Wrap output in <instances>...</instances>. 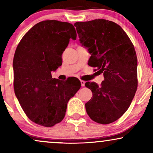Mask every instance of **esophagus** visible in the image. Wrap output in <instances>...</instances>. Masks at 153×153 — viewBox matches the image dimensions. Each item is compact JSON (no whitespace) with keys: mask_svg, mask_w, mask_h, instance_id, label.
Here are the masks:
<instances>
[{"mask_svg":"<svg viewBox=\"0 0 153 153\" xmlns=\"http://www.w3.org/2000/svg\"><path fill=\"white\" fill-rule=\"evenodd\" d=\"M80 82H81V84H82V86H84V85H85V82L83 80H81Z\"/></svg>","mask_w":153,"mask_h":153,"instance_id":"obj_1","label":"esophagus"}]
</instances>
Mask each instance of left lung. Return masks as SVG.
<instances>
[{"label":"left lung","instance_id":"8db88e82","mask_svg":"<svg viewBox=\"0 0 153 153\" xmlns=\"http://www.w3.org/2000/svg\"><path fill=\"white\" fill-rule=\"evenodd\" d=\"M79 41L91 54L88 65L103 73L99 86L86 82L93 97L86 111L94 121L108 124L128 110L137 87V59L131 39L116 22L104 19L74 23ZM96 69V70H97Z\"/></svg>","mask_w":153,"mask_h":153}]
</instances>
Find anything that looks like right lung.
Instances as JSON below:
<instances>
[{"label":"right lung","mask_w":153,"mask_h":153,"mask_svg":"<svg viewBox=\"0 0 153 153\" xmlns=\"http://www.w3.org/2000/svg\"><path fill=\"white\" fill-rule=\"evenodd\" d=\"M71 38H76L72 24L45 20L35 25L16 48L15 94L26 116L38 125L52 127L61 122L68 101L81 87L75 77L60 81L51 74L62 65V54Z\"/></svg>","instance_id":"1"}]
</instances>
